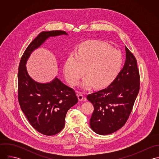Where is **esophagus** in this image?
<instances>
[{"label": "esophagus", "instance_id": "obj_1", "mask_svg": "<svg viewBox=\"0 0 159 159\" xmlns=\"http://www.w3.org/2000/svg\"><path fill=\"white\" fill-rule=\"evenodd\" d=\"M78 98L79 101H83L84 98V95L83 94H78Z\"/></svg>", "mask_w": 159, "mask_h": 159}]
</instances>
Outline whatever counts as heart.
Masks as SVG:
<instances>
[{
	"instance_id": "heart-1",
	"label": "heart",
	"mask_w": 159,
	"mask_h": 159,
	"mask_svg": "<svg viewBox=\"0 0 159 159\" xmlns=\"http://www.w3.org/2000/svg\"><path fill=\"white\" fill-rule=\"evenodd\" d=\"M121 53L108 45L99 41H87L78 46L76 52L68 54L64 66V73L68 83L75 86L84 71L82 87L88 89L92 85L101 88L109 84L116 77L122 65Z\"/></svg>"
}]
</instances>
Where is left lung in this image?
<instances>
[{
    "mask_svg": "<svg viewBox=\"0 0 159 159\" xmlns=\"http://www.w3.org/2000/svg\"><path fill=\"white\" fill-rule=\"evenodd\" d=\"M126 61L107 88L87 95L93 105L90 126L96 134L106 135L122 127L132 111L139 91V73L135 57L125 47Z\"/></svg>",
    "mask_w": 159,
    "mask_h": 159,
    "instance_id": "obj_1",
    "label": "left lung"
}]
</instances>
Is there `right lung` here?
I'll list each match as a JSON object with an SVG mask.
<instances>
[{"mask_svg":"<svg viewBox=\"0 0 159 159\" xmlns=\"http://www.w3.org/2000/svg\"><path fill=\"white\" fill-rule=\"evenodd\" d=\"M67 35L64 30L43 31L27 46L21 57L18 73V98L21 110L30 125L47 136L59 133L64 127L68 110L78 101L75 91L57 78L48 83L35 81L25 64L30 54L50 37Z\"/></svg>","mask_w":159,"mask_h":159,"instance_id":"add662e5","label":"right lung"}]
</instances>
